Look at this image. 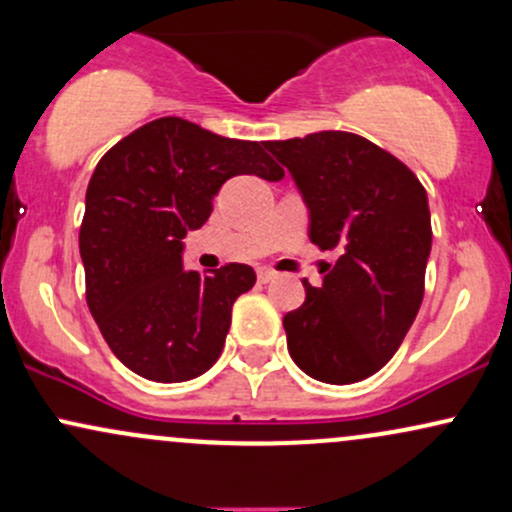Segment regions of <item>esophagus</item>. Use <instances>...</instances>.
<instances>
[{"mask_svg": "<svg viewBox=\"0 0 512 512\" xmlns=\"http://www.w3.org/2000/svg\"><path fill=\"white\" fill-rule=\"evenodd\" d=\"M257 279H260V284H269V281L276 279V272L269 267H262V269H257Z\"/></svg>", "mask_w": 512, "mask_h": 512, "instance_id": "esophagus-1", "label": "esophagus"}]
</instances>
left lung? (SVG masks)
<instances>
[{
  "instance_id": "left-lung-1",
  "label": "left lung",
  "mask_w": 512,
  "mask_h": 512,
  "mask_svg": "<svg viewBox=\"0 0 512 512\" xmlns=\"http://www.w3.org/2000/svg\"><path fill=\"white\" fill-rule=\"evenodd\" d=\"M296 180L310 240L342 255L320 289L284 315L296 366L330 385L366 380L395 356L424 301L431 211L399 158L351 132L264 142Z\"/></svg>"
}]
</instances>
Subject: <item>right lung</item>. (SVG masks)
<instances>
[{"mask_svg":"<svg viewBox=\"0 0 512 512\" xmlns=\"http://www.w3.org/2000/svg\"><path fill=\"white\" fill-rule=\"evenodd\" d=\"M233 175L281 180L264 142L228 139L182 117H158L98 161L79 231L86 303L113 354L154 383L214 366L255 269H182V238L202 228Z\"/></svg>","mask_w":512,"mask_h":512,"instance_id":"obj_1","label":"right lung"}]
</instances>
